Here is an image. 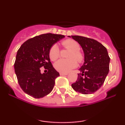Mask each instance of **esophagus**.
<instances>
[{
	"mask_svg": "<svg viewBox=\"0 0 125 125\" xmlns=\"http://www.w3.org/2000/svg\"><path fill=\"white\" fill-rule=\"evenodd\" d=\"M67 73H62V72L60 73V75H61V76L67 75Z\"/></svg>",
	"mask_w": 125,
	"mask_h": 125,
	"instance_id": "obj_1",
	"label": "esophagus"
}]
</instances>
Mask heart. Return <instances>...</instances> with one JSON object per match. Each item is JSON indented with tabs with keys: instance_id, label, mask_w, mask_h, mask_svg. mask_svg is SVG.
Wrapping results in <instances>:
<instances>
[{
	"instance_id": "obj_1",
	"label": "heart",
	"mask_w": 125,
	"mask_h": 125,
	"mask_svg": "<svg viewBox=\"0 0 125 125\" xmlns=\"http://www.w3.org/2000/svg\"><path fill=\"white\" fill-rule=\"evenodd\" d=\"M62 45L64 48L71 51L68 54L69 59L59 60L54 63V67L60 72L67 73L77 66L76 60L79 63L82 62L84 59V55L79 51L80 45L74 40H65L62 42ZM49 55L50 59L53 61L58 59L60 56L59 49L56 44H54L50 48Z\"/></svg>"
}]
</instances>
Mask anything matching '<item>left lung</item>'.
Returning a JSON list of instances; mask_svg holds the SVG:
<instances>
[{
  "mask_svg": "<svg viewBox=\"0 0 125 125\" xmlns=\"http://www.w3.org/2000/svg\"><path fill=\"white\" fill-rule=\"evenodd\" d=\"M71 37L81 46L84 55V63L79 69L81 73H78L77 81L72 84V87L80 94H94L103 85L109 71L110 58L107 49L93 39L80 36Z\"/></svg>",
  "mask_w": 125,
  "mask_h": 125,
  "instance_id": "8db88e82",
  "label": "left lung"
}]
</instances>
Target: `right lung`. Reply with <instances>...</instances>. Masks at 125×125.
<instances>
[{
    "label": "right lung",
    "instance_id": "obj_1",
    "mask_svg": "<svg viewBox=\"0 0 125 125\" xmlns=\"http://www.w3.org/2000/svg\"><path fill=\"white\" fill-rule=\"evenodd\" d=\"M64 36L46 33L30 39L21 44L14 64L18 81L24 92L34 98H41L51 92L55 79L59 76L52 64L49 52ZM48 71L42 74L40 68Z\"/></svg>",
    "mask_w": 125,
    "mask_h": 125
}]
</instances>
